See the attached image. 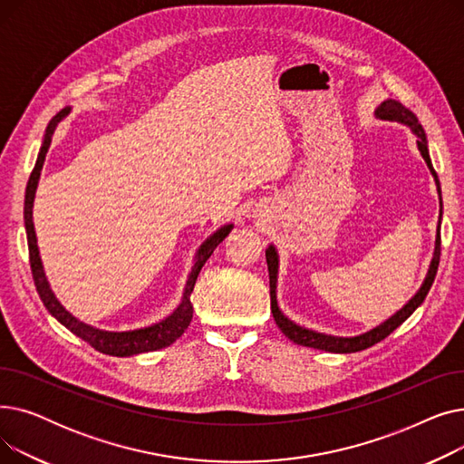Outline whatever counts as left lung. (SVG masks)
I'll use <instances>...</instances> for the list:
<instances>
[{
    "label": "left lung",
    "mask_w": 464,
    "mask_h": 464,
    "mask_svg": "<svg viewBox=\"0 0 464 464\" xmlns=\"http://www.w3.org/2000/svg\"><path fill=\"white\" fill-rule=\"evenodd\" d=\"M374 116L378 120H389V121H399V124L410 128V131L418 137V149L430 170V175L434 179L436 189H438V198H440V216H438V226H436V238H434V252H432V259L429 265V271L425 275V280L421 284V287L416 291L413 295L401 310H397L393 315L382 324H378L376 327L353 334V336H336V334H327V333H320L314 331L308 327H303L299 324H295L294 320H289L287 315L280 310L278 306V297H276V289H278V269H280V256L276 246L271 245L266 246L265 250V257H266V266H269V284H271V312L273 318L278 325V329L299 346H306V348H314V350H324V352H331V353H355L361 350H367L374 344H378L380 340H383L385 336L392 334L397 327H401L410 315L416 312V308L421 306V303L425 301L429 289L434 282L436 271H438V263H440V219H442V191H440V180L436 177V170L432 167L430 156H429V144H427V135L423 131V126L420 124L418 116L413 114L410 109H406L402 103L395 102V100H385L382 102L376 111Z\"/></svg>",
    "instance_id": "1"
}]
</instances>
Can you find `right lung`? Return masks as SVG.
Listing matches in <instances>:
<instances>
[{"label": "right lung", "mask_w": 464, "mask_h": 464, "mask_svg": "<svg viewBox=\"0 0 464 464\" xmlns=\"http://www.w3.org/2000/svg\"><path fill=\"white\" fill-rule=\"evenodd\" d=\"M69 112H71V107H65L51 121H48L43 142H41V149H39V154H37L35 167L32 170L28 186H26V199H24V226H26V235H28L30 263H32V273H34L37 294H39L43 304L46 306V310L51 312L65 329H69L72 334H77L79 338L84 340V343H88L93 350L102 352L105 355L131 357V355L149 353V352L167 348V346L173 344L177 338H180L182 333L188 329V325L193 318V304H191L189 297H191L195 280H198V276L203 269V265L212 256L216 246L231 233L233 224H226L222 227H218L212 235H208L201 242V246L198 248V252H195L191 269L188 273V280H186L184 289H182V299L177 304V308L170 312L169 315H165L163 320H160L156 324H150V325H144V327L128 329V331H107V329L93 327V325L75 318V315H72L58 301L51 284H48L44 266H43V261H41V254H39V246H37L35 226H34V201H35L37 184H39V179H41L43 163H44L48 149H51L53 135H54L58 124L62 120L67 118Z\"/></svg>", "instance_id": "right-lung-1"}]
</instances>
